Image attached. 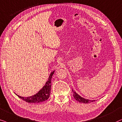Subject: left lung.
<instances>
[{
    "label": "left lung",
    "mask_w": 122,
    "mask_h": 122,
    "mask_svg": "<svg viewBox=\"0 0 122 122\" xmlns=\"http://www.w3.org/2000/svg\"><path fill=\"white\" fill-rule=\"evenodd\" d=\"M72 92H73V95H74V98L75 99L77 100V102H80V103H92V102H93L95 101V100H89V99H85L84 98H82L80 95H79L77 93H76V92H75V91L73 90L72 89Z\"/></svg>",
    "instance_id": "left-lung-1"
}]
</instances>
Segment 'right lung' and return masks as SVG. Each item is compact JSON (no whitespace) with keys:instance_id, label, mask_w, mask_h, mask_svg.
I'll list each match as a JSON object with an SVG mask.
<instances>
[{"instance_id":"add662e5","label":"right lung","mask_w":122,"mask_h":122,"mask_svg":"<svg viewBox=\"0 0 122 122\" xmlns=\"http://www.w3.org/2000/svg\"><path fill=\"white\" fill-rule=\"evenodd\" d=\"M55 71H53L50 75L47 81L46 82L45 85L43 86L39 92L32 96L28 97H23L19 95H17L19 98L22 99V100L27 102V103H38L40 102H43L46 101L49 98L50 93H51V79Z\"/></svg>"}]
</instances>
